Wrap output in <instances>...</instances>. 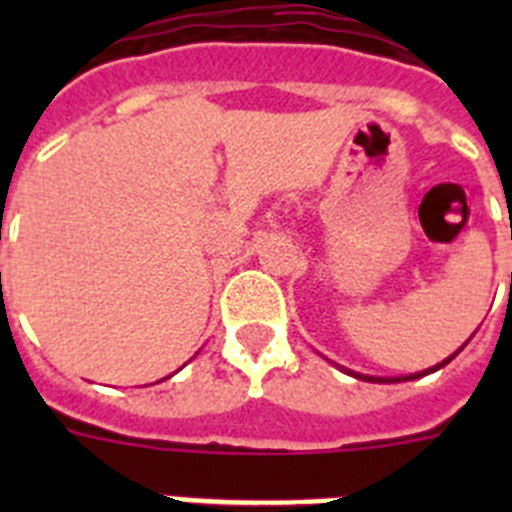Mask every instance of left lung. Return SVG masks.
I'll use <instances>...</instances> for the list:
<instances>
[{
    "mask_svg": "<svg viewBox=\"0 0 512 512\" xmlns=\"http://www.w3.org/2000/svg\"><path fill=\"white\" fill-rule=\"evenodd\" d=\"M510 235H512V233H510ZM510 289H512V271H510ZM459 351H461V348H459ZM459 351H456V354H459ZM456 354H454V356H456ZM454 356H449V359H446V361H441V364H438L436 369H441V366L449 364V361L454 359ZM356 377H359V379H366V382H408V379L423 377V374H413V377H405V379H377V377H361V374H356Z\"/></svg>",
    "mask_w": 512,
    "mask_h": 512,
    "instance_id": "obj_1",
    "label": "left lung"
}]
</instances>
